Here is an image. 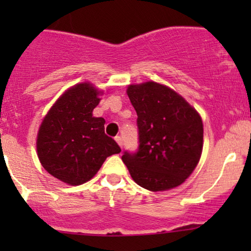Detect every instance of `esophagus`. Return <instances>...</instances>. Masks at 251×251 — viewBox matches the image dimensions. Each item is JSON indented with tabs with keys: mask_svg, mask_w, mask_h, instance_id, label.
Returning a JSON list of instances; mask_svg holds the SVG:
<instances>
[{
	"mask_svg": "<svg viewBox=\"0 0 251 251\" xmlns=\"http://www.w3.org/2000/svg\"><path fill=\"white\" fill-rule=\"evenodd\" d=\"M116 142H117L118 145H119L120 148L123 149V140H122V137H119V135H118V137H116Z\"/></svg>",
	"mask_w": 251,
	"mask_h": 251,
	"instance_id": "esophagus-1",
	"label": "esophagus"
}]
</instances>
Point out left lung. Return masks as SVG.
I'll return each instance as SVG.
<instances>
[{
  "mask_svg": "<svg viewBox=\"0 0 251 251\" xmlns=\"http://www.w3.org/2000/svg\"><path fill=\"white\" fill-rule=\"evenodd\" d=\"M126 93L139 128L138 152L122 157L132 179L153 192L177 188L200 163L201 114L175 89L159 82L132 83Z\"/></svg>",
  "mask_w": 251,
  "mask_h": 251,
  "instance_id": "8db88e82",
  "label": "left lung"
}]
</instances>
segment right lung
<instances>
[{
  "mask_svg": "<svg viewBox=\"0 0 251 251\" xmlns=\"http://www.w3.org/2000/svg\"><path fill=\"white\" fill-rule=\"evenodd\" d=\"M102 94V89L89 81L72 86L57 98L37 131L40 163L68 185L92 179L106 158L122 151L105 134V119L93 117Z\"/></svg>",
  "mask_w": 251,
  "mask_h": 251,
  "instance_id": "obj_1",
  "label": "right lung"
}]
</instances>
